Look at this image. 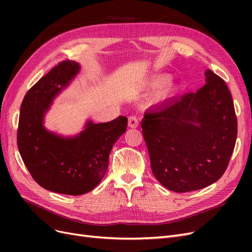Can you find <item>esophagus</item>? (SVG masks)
<instances>
[{
	"label": "esophagus",
	"instance_id": "34e87169",
	"mask_svg": "<svg viewBox=\"0 0 252 252\" xmlns=\"http://www.w3.org/2000/svg\"><path fill=\"white\" fill-rule=\"evenodd\" d=\"M128 126L131 128H136L139 126V120L135 116H130L128 118Z\"/></svg>",
	"mask_w": 252,
	"mask_h": 252
}]
</instances>
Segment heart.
<instances>
[{
  "label": "heart",
  "mask_w": 252,
  "mask_h": 252,
  "mask_svg": "<svg viewBox=\"0 0 252 252\" xmlns=\"http://www.w3.org/2000/svg\"><path fill=\"white\" fill-rule=\"evenodd\" d=\"M167 80H168V78H167V77H159L154 83H152L151 85H159V84L165 83Z\"/></svg>",
  "instance_id": "heart-1"
}]
</instances>
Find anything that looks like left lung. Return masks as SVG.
<instances>
[{"label": "left lung", "mask_w": 252, "mask_h": 252, "mask_svg": "<svg viewBox=\"0 0 252 252\" xmlns=\"http://www.w3.org/2000/svg\"><path fill=\"white\" fill-rule=\"evenodd\" d=\"M205 77L199 90L149 108L141 123L152 173L174 192L217 182L234 149L238 121L230 91L210 69Z\"/></svg>", "instance_id": "1"}]
</instances>
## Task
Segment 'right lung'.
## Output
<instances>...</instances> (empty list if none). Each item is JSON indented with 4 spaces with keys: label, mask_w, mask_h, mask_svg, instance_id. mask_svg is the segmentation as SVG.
Instances as JSON below:
<instances>
[{
    "label": "right lung",
    "mask_w": 252,
    "mask_h": 252,
    "mask_svg": "<svg viewBox=\"0 0 252 252\" xmlns=\"http://www.w3.org/2000/svg\"><path fill=\"white\" fill-rule=\"evenodd\" d=\"M79 71L77 62L63 61L27 91L17 136L20 155L33 180L49 191L68 195L87 193L102 181L112 146L126 131L128 121L122 116L107 123L88 121L72 138L48 131L43 125L45 112Z\"/></svg>",
    "instance_id": "1"
}]
</instances>
